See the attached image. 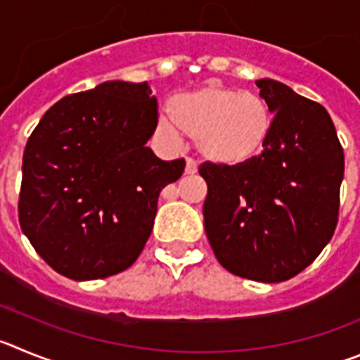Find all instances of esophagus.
Wrapping results in <instances>:
<instances>
[{
	"label": "esophagus",
	"instance_id": "34e87169",
	"mask_svg": "<svg viewBox=\"0 0 360 360\" xmlns=\"http://www.w3.org/2000/svg\"><path fill=\"white\" fill-rule=\"evenodd\" d=\"M197 170H199V168H197L195 161L188 158V160H186V168H184V174H188V176H193V174H197Z\"/></svg>",
	"mask_w": 360,
	"mask_h": 360
}]
</instances>
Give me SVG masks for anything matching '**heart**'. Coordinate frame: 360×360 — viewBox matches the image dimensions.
Returning <instances> with one entry per match:
<instances>
[{
	"instance_id": "1",
	"label": "heart",
	"mask_w": 360,
	"mask_h": 360,
	"mask_svg": "<svg viewBox=\"0 0 360 360\" xmlns=\"http://www.w3.org/2000/svg\"><path fill=\"white\" fill-rule=\"evenodd\" d=\"M273 125V111L264 96L210 82L172 96L168 118L158 120L156 131L168 145H179L183 131L195 140L204 160L233 168L260 156Z\"/></svg>"
}]
</instances>
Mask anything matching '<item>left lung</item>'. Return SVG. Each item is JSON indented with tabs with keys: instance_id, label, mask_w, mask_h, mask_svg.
Segmentation results:
<instances>
[{
	"instance_id": "obj_1",
	"label": "left lung",
	"mask_w": 360,
	"mask_h": 360,
	"mask_svg": "<svg viewBox=\"0 0 360 360\" xmlns=\"http://www.w3.org/2000/svg\"><path fill=\"white\" fill-rule=\"evenodd\" d=\"M274 115L273 134L242 167L204 163V229L229 273L278 283L309 267L332 238L345 154L321 103L273 79L257 80Z\"/></svg>"
}]
</instances>
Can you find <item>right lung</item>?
Returning a JSON list of instances; mask_svg holds the SVG:
<instances>
[{"label":"right lung","instance_id":"add662e5","mask_svg":"<svg viewBox=\"0 0 360 360\" xmlns=\"http://www.w3.org/2000/svg\"><path fill=\"white\" fill-rule=\"evenodd\" d=\"M156 125L147 82L108 80L44 112L22 154L19 224L53 271L98 280L140 257L161 190L184 170L147 147Z\"/></svg>","mask_w":360,"mask_h":360}]
</instances>
